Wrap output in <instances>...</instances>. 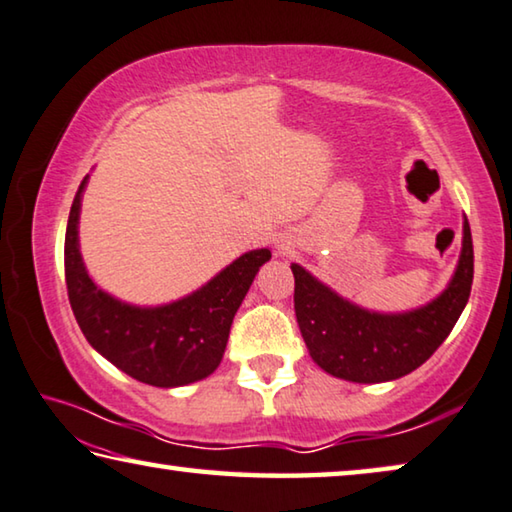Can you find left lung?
<instances>
[{"label":"left lung","instance_id":"left-lung-1","mask_svg":"<svg viewBox=\"0 0 512 512\" xmlns=\"http://www.w3.org/2000/svg\"><path fill=\"white\" fill-rule=\"evenodd\" d=\"M291 271L298 328L312 360L330 376L351 383H387L421 367L460 319L474 280L472 232L465 218L449 285L431 303L408 312L367 310L339 296L300 264H291Z\"/></svg>","mask_w":512,"mask_h":512}]
</instances>
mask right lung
Listing matches in <instances>:
<instances>
[{
	"mask_svg": "<svg viewBox=\"0 0 512 512\" xmlns=\"http://www.w3.org/2000/svg\"><path fill=\"white\" fill-rule=\"evenodd\" d=\"M88 175L72 200L66 227V285L81 332L102 358L152 387H182L212 376L223 360L241 300L269 248L248 250L200 289L164 305H132L97 287L79 250V214Z\"/></svg>",
	"mask_w": 512,
	"mask_h": 512,
	"instance_id": "obj_1",
	"label": "right lung"
}]
</instances>
